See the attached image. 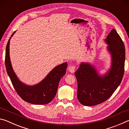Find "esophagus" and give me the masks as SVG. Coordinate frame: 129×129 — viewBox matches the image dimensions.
Returning a JSON list of instances; mask_svg holds the SVG:
<instances>
[{
  "instance_id": "1",
  "label": "esophagus",
  "mask_w": 129,
  "mask_h": 129,
  "mask_svg": "<svg viewBox=\"0 0 129 129\" xmlns=\"http://www.w3.org/2000/svg\"><path fill=\"white\" fill-rule=\"evenodd\" d=\"M68 70L70 72L73 73L75 72V70H76V66L75 65H71V66H69L68 68Z\"/></svg>"
}]
</instances>
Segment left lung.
I'll return each instance as SVG.
<instances>
[{
  "label": "left lung",
  "instance_id": "8db88e82",
  "mask_svg": "<svg viewBox=\"0 0 129 129\" xmlns=\"http://www.w3.org/2000/svg\"><path fill=\"white\" fill-rule=\"evenodd\" d=\"M105 40L112 56V65L108 72L100 76L92 65L82 62L75 73L78 84L77 99L83 105H96L106 101L123 78L125 61L123 41L114 29Z\"/></svg>",
  "mask_w": 129,
  "mask_h": 129
}]
</instances>
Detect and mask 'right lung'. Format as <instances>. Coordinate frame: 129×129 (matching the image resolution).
<instances>
[{"instance_id": "obj_1", "label": "right lung", "mask_w": 129, "mask_h": 129, "mask_svg": "<svg viewBox=\"0 0 129 129\" xmlns=\"http://www.w3.org/2000/svg\"><path fill=\"white\" fill-rule=\"evenodd\" d=\"M15 32L12 34L11 37ZM11 37L6 46L5 65L7 74L15 90L24 101L29 103L36 105L49 103L55 97L60 80L66 73L67 62L56 67L39 84L34 86L27 85L19 80L12 69L10 57V41Z\"/></svg>"}]
</instances>
